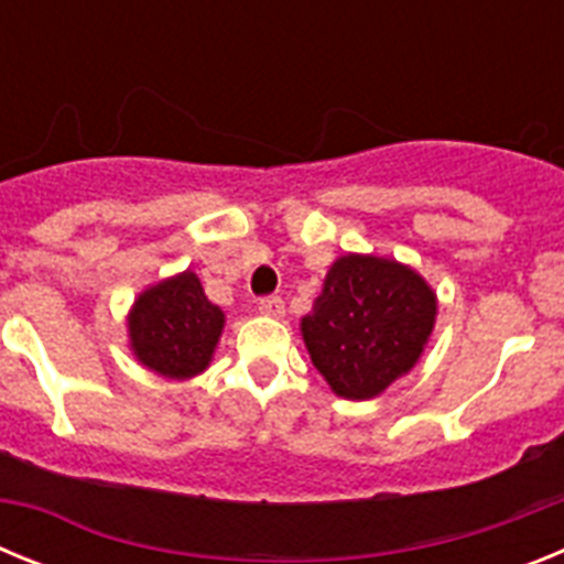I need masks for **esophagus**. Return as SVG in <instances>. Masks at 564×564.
Wrapping results in <instances>:
<instances>
[{
	"label": "esophagus",
	"mask_w": 564,
	"mask_h": 564,
	"mask_svg": "<svg viewBox=\"0 0 564 564\" xmlns=\"http://www.w3.org/2000/svg\"><path fill=\"white\" fill-rule=\"evenodd\" d=\"M259 313H265V316H273V318H282L285 316V302H282V296L259 299Z\"/></svg>",
	"instance_id": "34e87169"
}]
</instances>
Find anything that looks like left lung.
I'll return each instance as SVG.
<instances>
[{
    "instance_id": "obj_1",
    "label": "left lung",
    "mask_w": 564,
    "mask_h": 564,
    "mask_svg": "<svg viewBox=\"0 0 564 564\" xmlns=\"http://www.w3.org/2000/svg\"><path fill=\"white\" fill-rule=\"evenodd\" d=\"M435 313V293L412 268L347 253L302 318V336L333 392L367 401L415 367Z\"/></svg>"
}]
</instances>
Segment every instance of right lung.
<instances>
[{
    "label": "right lung",
    "mask_w": 564,
    "mask_h": 564,
    "mask_svg": "<svg viewBox=\"0 0 564 564\" xmlns=\"http://www.w3.org/2000/svg\"><path fill=\"white\" fill-rule=\"evenodd\" d=\"M223 322V311L208 302L200 279L186 271L138 296L129 313V338L149 370L192 378L212 361Z\"/></svg>",
    "instance_id": "right-lung-1"
}]
</instances>
